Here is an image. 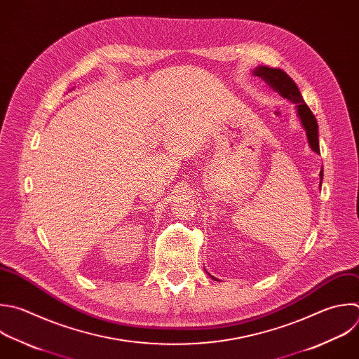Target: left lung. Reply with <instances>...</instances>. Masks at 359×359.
<instances>
[{"label":"left lung","instance_id":"obj_1","mask_svg":"<svg viewBox=\"0 0 359 359\" xmlns=\"http://www.w3.org/2000/svg\"><path fill=\"white\" fill-rule=\"evenodd\" d=\"M254 74L261 77L271 86L275 91H278L282 97L290 100L293 104H296L297 115L300 118V123L306 131L309 145L313 152L320 154V147H318V126H317V119L309 105L304 102L299 87L296 83L289 77L287 73H285L280 69H272L266 66H259L254 70ZM320 179L323 180V169L320 172ZM321 186V182H320Z\"/></svg>","mask_w":359,"mask_h":359}]
</instances>
